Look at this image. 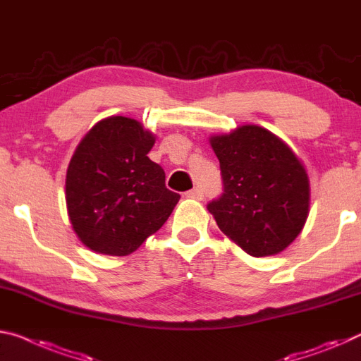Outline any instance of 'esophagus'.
Here are the masks:
<instances>
[{
	"mask_svg": "<svg viewBox=\"0 0 361 361\" xmlns=\"http://www.w3.org/2000/svg\"><path fill=\"white\" fill-rule=\"evenodd\" d=\"M186 197H191V199H197V201H202L204 191L201 190V188H194V190L186 192Z\"/></svg>",
	"mask_w": 361,
	"mask_h": 361,
	"instance_id": "obj_1",
	"label": "esophagus"
}]
</instances>
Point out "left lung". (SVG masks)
<instances>
[{
    "label": "left lung",
    "mask_w": 361,
    "mask_h": 361,
    "mask_svg": "<svg viewBox=\"0 0 361 361\" xmlns=\"http://www.w3.org/2000/svg\"><path fill=\"white\" fill-rule=\"evenodd\" d=\"M225 192L207 209L234 244L252 257L276 255L304 230L310 180L294 151L259 125L209 138Z\"/></svg>",
    "instance_id": "8db88e82"
}]
</instances>
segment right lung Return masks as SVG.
I'll return each instance as SVG.
<instances>
[{"label": "right lung", "mask_w": 361, "mask_h": 361, "mask_svg": "<svg viewBox=\"0 0 361 361\" xmlns=\"http://www.w3.org/2000/svg\"><path fill=\"white\" fill-rule=\"evenodd\" d=\"M156 136L138 120L112 116L93 125L68 162L66 204L73 231L88 249L130 255L159 231L180 201L147 157Z\"/></svg>", "instance_id": "obj_1"}]
</instances>
